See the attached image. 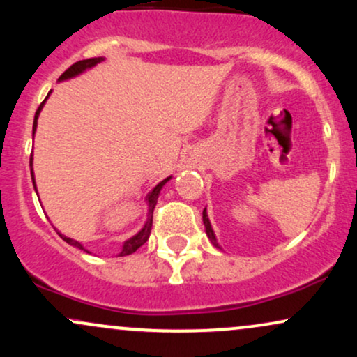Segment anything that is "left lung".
<instances>
[{
    "label": "left lung",
    "instance_id": "left-lung-1",
    "mask_svg": "<svg viewBox=\"0 0 357 357\" xmlns=\"http://www.w3.org/2000/svg\"><path fill=\"white\" fill-rule=\"evenodd\" d=\"M203 223H204V230H206V235H208V238H210V241H211L213 245H215L216 248H220L218 241H216L215 231H213V228H211V223H210V220H208V215H206V208H204V210H203Z\"/></svg>",
    "mask_w": 357,
    "mask_h": 357
}]
</instances>
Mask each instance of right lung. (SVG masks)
<instances>
[{
  "instance_id": "right-lung-1",
  "label": "right lung",
  "mask_w": 357,
  "mask_h": 357,
  "mask_svg": "<svg viewBox=\"0 0 357 357\" xmlns=\"http://www.w3.org/2000/svg\"><path fill=\"white\" fill-rule=\"evenodd\" d=\"M102 60H104V59H102V56H97V59H87V60L75 61V63H73L72 67H68L67 70H65L63 73H61L59 80H67V79H72V77H77V75H79V73H82V72L87 70V68L96 67V65H97V63H100ZM48 96H50V93H48ZM48 96H47V99H48ZM47 99H45V100L42 102V104H40L38 110H36V112H35V121H33V136H35V130H36V121H38L40 110L43 109V105H45V102H47ZM31 165H33V158H30V167H31ZM31 179H33V186H35L33 167H31ZM169 179H171V176H169V178H166L165 181L159 183L158 186H155L154 190L151 191L149 195H147V198H146V199H147V206H149V210H147V221L144 223V227H142V230H141V231L136 233V235H134L132 238H129V240H126V241H124V245H122V252L119 253V255H121V257H126V255H130V253H134L139 247H142V245L146 243L147 238H149V235H151V228H153V213H154L155 203H158L159 192H161L162 186H165V184H166L167 181H169ZM35 190H36V186H35ZM56 233H59V235L61 236V240L67 241L68 245H72V247L80 248V250H84V252H87V250H85L84 247H82V245H80L79 241H77V240L67 238V236L61 235L60 231H56ZM87 253H89V252H87Z\"/></svg>"
}]
</instances>
